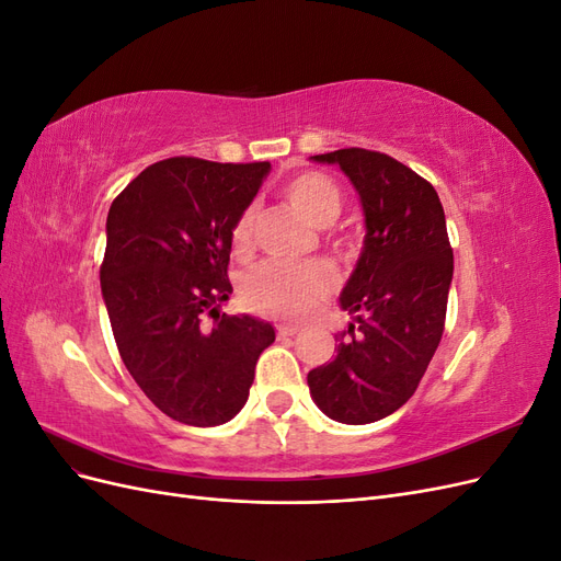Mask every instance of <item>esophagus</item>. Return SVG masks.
Segmentation results:
<instances>
[{
	"instance_id": "esophagus-1",
	"label": "esophagus",
	"mask_w": 561,
	"mask_h": 561,
	"mask_svg": "<svg viewBox=\"0 0 561 561\" xmlns=\"http://www.w3.org/2000/svg\"><path fill=\"white\" fill-rule=\"evenodd\" d=\"M276 332L280 339H287V336H295L299 332L297 325H290V322H278L276 325Z\"/></svg>"
}]
</instances>
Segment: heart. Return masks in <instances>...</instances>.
Segmentation results:
<instances>
[{
    "instance_id": "obj_1",
    "label": "heart",
    "mask_w": 561,
    "mask_h": 561,
    "mask_svg": "<svg viewBox=\"0 0 561 561\" xmlns=\"http://www.w3.org/2000/svg\"><path fill=\"white\" fill-rule=\"evenodd\" d=\"M285 196L297 210L307 215L316 227L332 225L342 210V192L332 178L307 171L285 184ZM254 208L248 206L233 219L229 241L236 254L252 248ZM334 287V274L322 262H278L268 260L248 271L241 283V299L254 313L297 320L311 313Z\"/></svg>"
}]
</instances>
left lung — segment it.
<instances>
[{"mask_svg":"<svg viewBox=\"0 0 561 561\" xmlns=\"http://www.w3.org/2000/svg\"><path fill=\"white\" fill-rule=\"evenodd\" d=\"M339 163L360 194L365 250L339 301L355 316L336 358L309 371L316 404L351 426L379 421L414 396L445 332L454 252L435 186L381 151L346 147Z\"/></svg>","mask_w":561,"mask_h":561,"instance_id":"obj_1","label":"left lung"}]
</instances>
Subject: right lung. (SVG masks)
Here are the masks:
<instances>
[{"mask_svg":"<svg viewBox=\"0 0 561 561\" xmlns=\"http://www.w3.org/2000/svg\"><path fill=\"white\" fill-rule=\"evenodd\" d=\"M268 168L173 157L112 201L100 287L114 342L142 393L186 426L239 414L260 353L276 339L264 320L217 311L233 290L231 225Z\"/></svg>","mask_w":561,"mask_h":561,"instance_id":"right-lung-1","label":"right lung"}]
</instances>
